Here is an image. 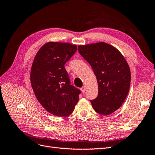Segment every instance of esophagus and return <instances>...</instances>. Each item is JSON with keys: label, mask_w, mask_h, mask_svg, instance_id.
<instances>
[{"label": "esophagus", "mask_w": 155, "mask_h": 155, "mask_svg": "<svg viewBox=\"0 0 155 155\" xmlns=\"http://www.w3.org/2000/svg\"><path fill=\"white\" fill-rule=\"evenodd\" d=\"M81 92H82L83 93H85V91H86V87H85V86H83V87L81 88Z\"/></svg>", "instance_id": "1"}]
</instances>
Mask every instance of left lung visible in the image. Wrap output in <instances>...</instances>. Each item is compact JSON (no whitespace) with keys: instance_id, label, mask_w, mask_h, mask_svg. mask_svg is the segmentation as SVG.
<instances>
[{"instance_id":"left-lung-1","label":"left lung","mask_w":155,"mask_h":155,"mask_svg":"<svg viewBox=\"0 0 155 155\" xmlns=\"http://www.w3.org/2000/svg\"><path fill=\"white\" fill-rule=\"evenodd\" d=\"M97 79L98 95L91 100L98 114L109 115L121 106L129 91L130 71L127 62L113 46L100 43L78 46Z\"/></svg>"}]
</instances>
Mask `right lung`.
Masks as SVG:
<instances>
[{"instance_id":"obj_1","label":"right lung","mask_w":155,"mask_h":155,"mask_svg":"<svg viewBox=\"0 0 155 155\" xmlns=\"http://www.w3.org/2000/svg\"><path fill=\"white\" fill-rule=\"evenodd\" d=\"M77 50L67 43L48 42L37 51L30 72L31 85L41 105L56 116L70 115L81 91L70 85L64 67Z\"/></svg>"}]
</instances>
